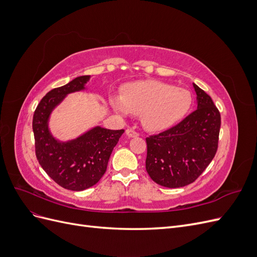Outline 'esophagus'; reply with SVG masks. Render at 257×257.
<instances>
[{
	"mask_svg": "<svg viewBox=\"0 0 257 257\" xmlns=\"http://www.w3.org/2000/svg\"><path fill=\"white\" fill-rule=\"evenodd\" d=\"M125 133H126V136H127V137H137V136H139L138 132L135 131V130H133V128H127V130L125 131Z\"/></svg>",
	"mask_w": 257,
	"mask_h": 257,
	"instance_id": "34e87169",
	"label": "esophagus"
}]
</instances>
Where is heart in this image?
Segmentation results:
<instances>
[{"mask_svg":"<svg viewBox=\"0 0 257 257\" xmlns=\"http://www.w3.org/2000/svg\"><path fill=\"white\" fill-rule=\"evenodd\" d=\"M191 104L190 91L155 80L128 83L123 87L121 96L111 98L112 107L120 113L141 114L149 131L173 126L189 111Z\"/></svg>","mask_w":257,"mask_h":257,"instance_id":"1","label":"heart"}]
</instances>
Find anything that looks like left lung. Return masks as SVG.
<instances>
[{
	"label": "left lung",
	"instance_id": "8db88e82",
	"mask_svg": "<svg viewBox=\"0 0 257 257\" xmlns=\"http://www.w3.org/2000/svg\"><path fill=\"white\" fill-rule=\"evenodd\" d=\"M197 109L168 130L146 138V169L152 180L175 189L193 183L213 160L221 114L212 98L193 83Z\"/></svg>",
	"mask_w": 257,
	"mask_h": 257
}]
</instances>
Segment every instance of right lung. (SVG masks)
<instances>
[{
    "instance_id": "1",
    "label": "right lung",
    "mask_w": 257,
    "mask_h": 257,
    "mask_svg": "<svg viewBox=\"0 0 257 257\" xmlns=\"http://www.w3.org/2000/svg\"><path fill=\"white\" fill-rule=\"evenodd\" d=\"M90 76L77 77L52 89L37 105L33 114L36 159L52 180L62 188L83 191L96 184L107 169L108 161L124 130L96 126L75 141L59 143L48 130L50 112L68 93L84 89Z\"/></svg>"
}]
</instances>
